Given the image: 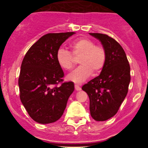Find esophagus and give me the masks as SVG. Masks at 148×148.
<instances>
[{
    "label": "esophagus",
    "instance_id": "34e87169",
    "mask_svg": "<svg viewBox=\"0 0 148 148\" xmlns=\"http://www.w3.org/2000/svg\"><path fill=\"white\" fill-rule=\"evenodd\" d=\"M75 90H76V91H79V90H82V88H81L78 84H75Z\"/></svg>",
    "mask_w": 148,
    "mask_h": 148
}]
</instances>
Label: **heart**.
Returning <instances> with one entry per match:
<instances>
[{
  "instance_id": "1",
  "label": "heart",
  "mask_w": 148,
  "mask_h": 148,
  "mask_svg": "<svg viewBox=\"0 0 148 148\" xmlns=\"http://www.w3.org/2000/svg\"><path fill=\"white\" fill-rule=\"evenodd\" d=\"M72 53L64 48H59L56 53V60L60 66L66 70H72L75 66V58H79L78 66L68 75V79L80 83L85 81L93 73L97 75L105 65L107 53L101 44H95L93 40L81 38L70 44Z\"/></svg>"
}]
</instances>
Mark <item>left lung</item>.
Here are the masks:
<instances>
[{
	"label": "left lung",
	"instance_id": "1",
	"mask_svg": "<svg viewBox=\"0 0 148 148\" xmlns=\"http://www.w3.org/2000/svg\"><path fill=\"white\" fill-rule=\"evenodd\" d=\"M90 35L101 42L107 60L100 75L83 85L82 90L90 99L92 119L103 121L115 116L125 100L130 82V67L125 50L114 38L105 34Z\"/></svg>",
	"mask_w": 148,
	"mask_h": 148
}]
</instances>
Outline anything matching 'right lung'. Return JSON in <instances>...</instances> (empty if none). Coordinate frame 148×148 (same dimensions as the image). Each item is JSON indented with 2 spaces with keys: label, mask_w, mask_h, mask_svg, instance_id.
<instances>
[{
  "label": "right lung",
  "mask_w": 148,
  "mask_h": 148,
  "mask_svg": "<svg viewBox=\"0 0 148 148\" xmlns=\"http://www.w3.org/2000/svg\"><path fill=\"white\" fill-rule=\"evenodd\" d=\"M74 33L44 35L23 58L18 78L20 99L36 122L49 124L59 119L74 91L73 82H64V73L56 60L60 46Z\"/></svg>",
  "instance_id": "1"
}]
</instances>
